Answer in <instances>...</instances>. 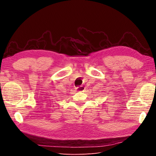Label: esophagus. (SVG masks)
<instances>
[{
    "label": "esophagus",
    "mask_w": 156,
    "mask_h": 156,
    "mask_svg": "<svg viewBox=\"0 0 156 156\" xmlns=\"http://www.w3.org/2000/svg\"><path fill=\"white\" fill-rule=\"evenodd\" d=\"M76 89H77V90L78 92H83V91L84 90H85V88H84V87H83V86H81V87H77Z\"/></svg>",
    "instance_id": "obj_1"
}]
</instances>
